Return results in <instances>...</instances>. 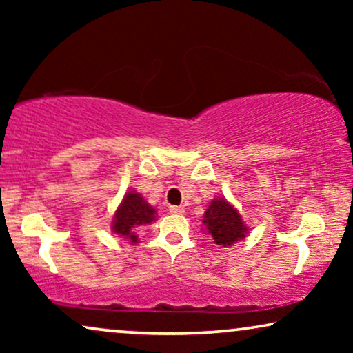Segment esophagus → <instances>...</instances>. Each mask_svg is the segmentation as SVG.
I'll return each instance as SVG.
<instances>
[{
    "mask_svg": "<svg viewBox=\"0 0 353 353\" xmlns=\"http://www.w3.org/2000/svg\"><path fill=\"white\" fill-rule=\"evenodd\" d=\"M170 214H173V215H183L185 214V209H183V207H178V205H170Z\"/></svg>",
    "mask_w": 353,
    "mask_h": 353,
    "instance_id": "34e87169",
    "label": "esophagus"
}]
</instances>
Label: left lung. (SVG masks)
Masks as SVG:
<instances>
[{
	"mask_svg": "<svg viewBox=\"0 0 353 353\" xmlns=\"http://www.w3.org/2000/svg\"><path fill=\"white\" fill-rule=\"evenodd\" d=\"M202 221L214 238V243L223 245V248L243 239L248 233V228H245L238 210L225 199L212 201Z\"/></svg>",
	"mask_w": 353,
	"mask_h": 353,
	"instance_id": "8db88e82",
	"label": "left lung"
}]
</instances>
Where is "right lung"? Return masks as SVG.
Wrapping results in <instances>:
<instances>
[{
    "label": "right lung",
    "mask_w": 353,
    "mask_h": 353,
    "mask_svg": "<svg viewBox=\"0 0 353 353\" xmlns=\"http://www.w3.org/2000/svg\"><path fill=\"white\" fill-rule=\"evenodd\" d=\"M154 215H156V209L149 205L141 194L130 191L115 212L112 230L117 234L132 239V243H137V234L133 230L141 225L151 223L156 220Z\"/></svg>",
    "instance_id": "add662e5"
}]
</instances>
